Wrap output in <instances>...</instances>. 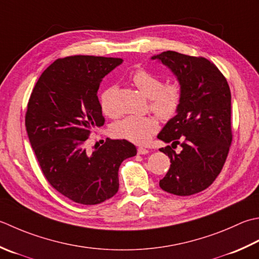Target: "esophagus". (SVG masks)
I'll return each mask as SVG.
<instances>
[{"instance_id": "obj_1", "label": "esophagus", "mask_w": 259, "mask_h": 259, "mask_svg": "<svg viewBox=\"0 0 259 259\" xmlns=\"http://www.w3.org/2000/svg\"><path fill=\"white\" fill-rule=\"evenodd\" d=\"M148 153H149V150L144 148V147H139V148H138V154L139 155H146V154H148Z\"/></svg>"}]
</instances>
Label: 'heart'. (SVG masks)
I'll return each mask as SVG.
<instances>
[{
	"label": "heart",
	"instance_id": "1",
	"mask_svg": "<svg viewBox=\"0 0 259 259\" xmlns=\"http://www.w3.org/2000/svg\"><path fill=\"white\" fill-rule=\"evenodd\" d=\"M133 83L145 98L149 99L150 110L164 120H169L179 111L183 90L180 83L164 84L159 76L146 69L136 70L133 75ZM115 86H109L101 95V109L105 115H116L113 104ZM159 129V122L154 115L126 116L113 125V134L135 144H146Z\"/></svg>",
	"mask_w": 259,
	"mask_h": 259
}]
</instances>
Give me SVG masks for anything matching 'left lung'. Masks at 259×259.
Segmentation results:
<instances>
[{
  "label": "left lung",
  "mask_w": 259,
  "mask_h": 259,
  "mask_svg": "<svg viewBox=\"0 0 259 259\" xmlns=\"http://www.w3.org/2000/svg\"><path fill=\"white\" fill-rule=\"evenodd\" d=\"M167 66L183 90L177 114L157 138L170 146L159 150L170 167L159 186L167 193L187 196L205 190L224 167L232 141L231 93L222 73L203 57L176 52L153 56ZM182 149L176 153L175 148Z\"/></svg>",
  "instance_id": "obj_1"
}]
</instances>
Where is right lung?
I'll use <instances>...</instances> for the list:
<instances>
[{"instance_id": "right-lung-1", "label": "right lung", "mask_w": 259, "mask_h": 259, "mask_svg": "<svg viewBox=\"0 0 259 259\" xmlns=\"http://www.w3.org/2000/svg\"><path fill=\"white\" fill-rule=\"evenodd\" d=\"M121 58L69 56L40 76L25 112L30 144L46 180L79 204L102 203L119 190V167L137 155L134 144L109 139L93 153L85 149L91 131L104 124L100 83Z\"/></svg>"}]
</instances>
